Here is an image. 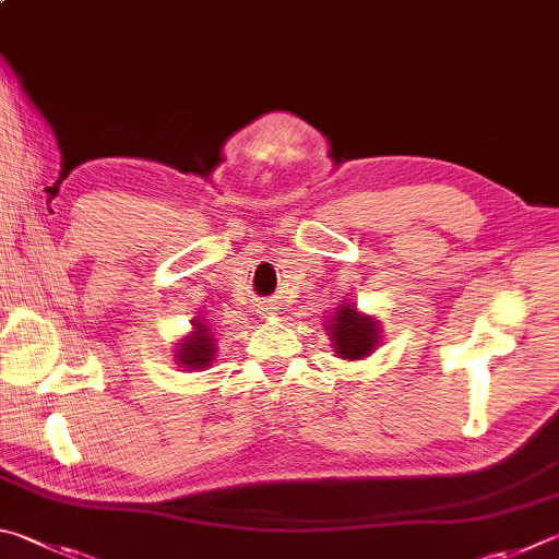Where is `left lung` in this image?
Here are the masks:
<instances>
[{"mask_svg": "<svg viewBox=\"0 0 559 559\" xmlns=\"http://www.w3.org/2000/svg\"><path fill=\"white\" fill-rule=\"evenodd\" d=\"M330 332H332L334 349H337V354H342L344 359L369 357V352L377 347V337H379L377 320L357 314V310L352 306L349 308L342 306L337 310V318L332 320Z\"/></svg>", "mask_w": 559, "mask_h": 559, "instance_id": "obj_1", "label": "left lung"}]
</instances>
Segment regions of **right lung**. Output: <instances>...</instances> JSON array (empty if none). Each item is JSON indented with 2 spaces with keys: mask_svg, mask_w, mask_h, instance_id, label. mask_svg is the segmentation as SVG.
Returning a JSON list of instances; mask_svg holds the SVG:
<instances>
[{
  "mask_svg": "<svg viewBox=\"0 0 559 559\" xmlns=\"http://www.w3.org/2000/svg\"><path fill=\"white\" fill-rule=\"evenodd\" d=\"M212 352H215V347H212V337L207 328L205 324H198L195 334H192L190 340H186V344H180L178 359L190 369H205L212 361Z\"/></svg>",
  "mask_w": 559,
  "mask_h": 559,
  "instance_id": "obj_1",
  "label": "right lung"
}]
</instances>
